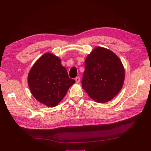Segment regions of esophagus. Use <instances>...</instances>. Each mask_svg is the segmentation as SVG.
Here are the masks:
<instances>
[{"label":"esophagus","mask_w":151,"mask_h":151,"mask_svg":"<svg viewBox=\"0 0 151 151\" xmlns=\"http://www.w3.org/2000/svg\"><path fill=\"white\" fill-rule=\"evenodd\" d=\"M75 80H76L77 83H79V82H80V77H77L75 79Z\"/></svg>","instance_id":"esophagus-1"}]
</instances>
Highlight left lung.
<instances>
[{
	"label": "left lung",
	"instance_id": "1",
	"mask_svg": "<svg viewBox=\"0 0 151 151\" xmlns=\"http://www.w3.org/2000/svg\"><path fill=\"white\" fill-rule=\"evenodd\" d=\"M82 86L97 103L111 100L122 88L125 69L116 55L110 50L97 47L87 56Z\"/></svg>",
	"mask_w": 151,
	"mask_h": 151
}]
</instances>
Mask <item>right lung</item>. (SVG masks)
Segmentation results:
<instances>
[{
  "label": "right lung",
  "instance_id": "obj_1",
  "mask_svg": "<svg viewBox=\"0 0 151 151\" xmlns=\"http://www.w3.org/2000/svg\"><path fill=\"white\" fill-rule=\"evenodd\" d=\"M75 82L68 77L60 58L50 53H45L36 61L28 76L32 95L48 107L57 106Z\"/></svg>",
  "mask_w": 151,
  "mask_h": 151
}]
</instances>
